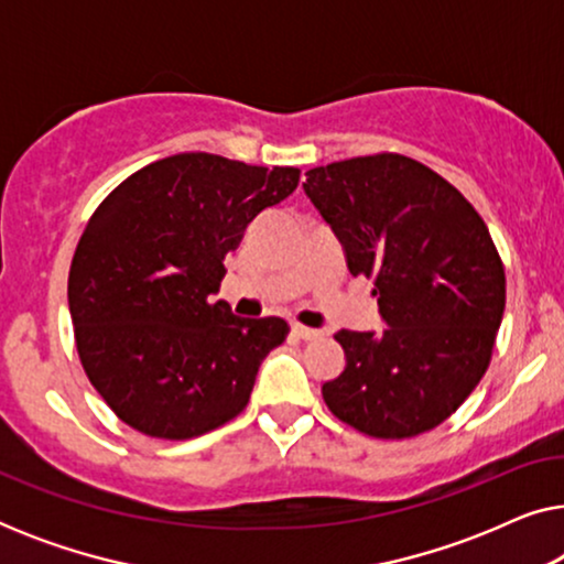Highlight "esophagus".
<instances>
[{
	"label": "esophagus",
	"mask_w": 564,
	"mask_h": 564,
	"mask_svg": "<svg viewBox=\"0 0 564 564\" xmlns=\"http://www.w3.org/2000/svg\"><path fill=\"white\" fill-rule=\"evenodd\" d=\"M292 334L297 338H305V341H313V338H321L323 330L318 328H311V326H303V323H292Z\"/></svg>",
	"instance_id": "esophagus-1"
}]
</instances>
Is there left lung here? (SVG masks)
Masks as SVG:
<instances>
[{
  "mask_svg": "<svg viewBox=\"0 0 564 564\" xmlns=\"http://www.w3.org/2000/svg\"><path fill=\"white\" fill-rule=\"evenodd\" d=\"M305 195L334 228L354 276L375 282L388 328H341L344 372L323 384L328 411L375 438L444 423L490 365L506 311V269L480 213L403 153L305 172Z\"/></svg>",
  "mask_w": 564,
  "mask_h": 564,
  "instance_id": "left-lung-1",
  "label": "left lung"
}]
</instances>
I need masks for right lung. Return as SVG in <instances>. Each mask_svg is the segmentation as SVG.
Segmentation results:
<instances>
[{
	"label": "right lung",
	"mask_w": 564,
	"mask_h": 564,
	"mask_svg": "<svg viewBox=\"0 0 564 564\" xmlns=\"http://www.w3.org/2000/svg\"><path fill=\"white\" fill-rule=\"evenodd\" d=\"M297 182L295 166L176 153L138 169L91 213L68 269V311L84 372L130 429L184 442L249 403L290 326L236 318L210 295L246 226Z\"/></svg>",
	"instance_id": "add662e5"
}]
</instances>
